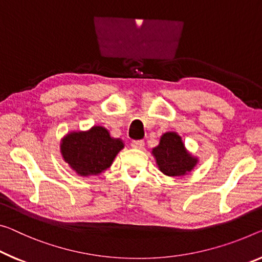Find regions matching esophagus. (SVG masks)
Wrapping results in <instances>:
<instances>
[{"label":"esophagus","mask_w":262,"mask_h":262,"mask_svg":"<svg viewBox=\"0 0 262 262\" xmlns=\"http://www.w3.org/2000/svg\"><path fill=\"white\" fill-rule=\"evenodd\" d=\"M131 146L134 148H142L144 146V142L143 140H134L131 143Z\"/></svg>","instance_id":"esophagus-1"}]
</instances>
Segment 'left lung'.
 I'll use <instances>...</instances> for the list:
<instances>
[{"label":"left lung","instance_id":"1","mask_svg":"<svg viewBox=\"0 0 262 262\" xmlns=\"http://www.w3.org/2000/svg\"><path fill=\"white\" fill-rule=\"evenodd\" d=\"M151 152L159 171L168 177L186 176L199 163L198 157L185 147L182 137L173 131L160 136L159 144Z\"/></svg>","mask_w":262,"mask_h":262}]
</instances>
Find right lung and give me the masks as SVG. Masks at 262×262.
Here are the masks:
<instances>
[{
    "mask_svg": "<svg viewBox=\"0 0 262 262\" xmlns=\"http://www.w3.org/2000/svg\"><path fill=\"white\" fill-rule=\"evenodd\" d=\"M125 144L111 137L106 127L94 125L86 131H70L59 143L62 158L76 174L99 176L114 163Z\"/></svg>",
    "mask_w": 262,
    "mask_h": 262,
    "instance_id": "right-lung-1",
    "label": "right lung"
}]
</instances>
